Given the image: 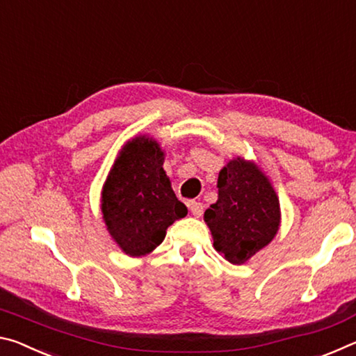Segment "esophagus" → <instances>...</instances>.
Instances as JSON below:
<instances>
[{
	"instance_id": "1",
	"label": "esophagus",
	"mask_w": 356,
	"mask_h": 356,
	"mask_svg": "<svg viewBox=\"0 0 356 356\" xmlns=\"http://www.w3.org/2000/svg\"><path fill=\"white\" fill-rule=\"evenodd\" d=\"M188 209L191 210V213L196 216H201L202 215V212H204V206H202V202H197V201H190L188 202Z\"/></svg>"
}]
</instances>
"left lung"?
<instances>
[{"mask_svg": "<svg viewBox=\"0 0 356 356\" xmlns=\"http://www.w3.org/2000/svg\"><path fill=\"white\" fill-rule=\"evenodd\" d=\"M215 250L243 264L267 246L280 227V201L254 163L236 159L218 176V201L204 213Z\"/></svg>", "mask_w": 356, "mask_h": 356, "instance_id": "1", "label": "left lung"}]
</instances>
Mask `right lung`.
<instances>
[{
    "label": "right lung",
    "mask_w": 356,
    "mask_h": 356,
    "mask_svg": "<svg viewBox=\"0 0 356 356\" xmlns=\"http://www.w3.org/2000/svg\"><path fill=\"white\" fill-rule=\"evenodd\" d=\"M102 212L114 242L134 257L156 248L168 226L186 215L156 141L141 136L122 149L102 191Z\"/></svg>",
    "instance_id": "add662e5"
}]
</instances>
